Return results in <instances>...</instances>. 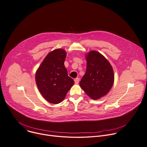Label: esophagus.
<instances>
[{
  "instance_id": "obj_1",
  "label": "esophagus",
  "mask_w": 147,
  "mask_h": 147,
  "mask_svg": "<svg viewBox=\"0 0 147 147\" xmlns=\"http://www.w3.org/2000/svg\"><path fill=\"white\" fill-rule=\"evenodd\" d=\"M74 81H75V84H78L79 83V78H75V79H74Z\"/></svg>"
}]
</instances>
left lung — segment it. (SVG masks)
<instances>
[{
	"label": "left lung",
	"instance_id": "1",
	"mask_svg": "<svg viewBox=\"0 0 147 147\" xmlns=\"http://www.w3.org/2000/svg\"><path fill=\"white\" fill-rule=\"evenodd\" d=\"M87 67L79 85L90 98L97 100L105 96L114 84L115 76L107 59L96 51L86 55Z\"/></svg>",
	"mask_w": 147,
	"mask_h": 147
}]
</instances>
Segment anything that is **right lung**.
Wrapping results in <instances>:
<instances>
[{"instance_id":"obj_1","label":"right lung","mask_w":147,"mask_h":147,"mask_svg":"<svg viewBox=\"0 0 147 147\" xmlns=\"http://www.w3.org/2000/svg\"><path fill=\"white\" fill-rule=\"evenodd\" d=\"M66 56L67 53L63 49H56L48 54L36 71L37 88L49 103L58 104L62 102L74 84L65 67Z\"/></svg>"}]
</instances>
